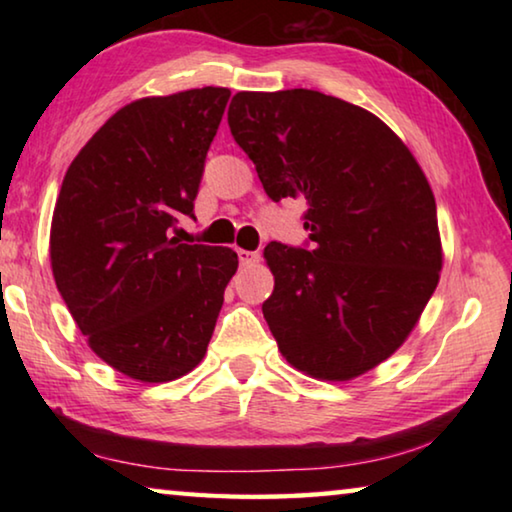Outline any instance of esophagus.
Returning a JSON list of instances; mask_svg holds the SVG:
<instances>
[{
    "instance_id": "1",
    "label": "esophagus",
    "mask_w": 512,
    "mask_h": 512,
    "mask_svg": "<svg viewBox=\"0 0 512 512\" xmlns=\"http://www.w3.org/2000/svg\"><path fill=\"white\" fill-rule=\"evenodd\" d=\"M237 255H239V264L244 268H250V266H255L259 262V253H253V250H241L239 248Z\"/></svg>"
}]
</instances>
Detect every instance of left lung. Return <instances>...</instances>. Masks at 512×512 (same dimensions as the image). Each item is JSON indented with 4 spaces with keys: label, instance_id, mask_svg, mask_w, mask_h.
<instances>
[{
    "label": "left lung",
    "instance_id": "left-lung-1",
    "mask_svg": "<svg viewBox=\"0 0 512 512\" xmlns=\"http://www.w3.org/2000/svg\"><path fill=\"white\" fill-rule=\"evenodd\" d=\"M235 142L266 194L305 198L311 250L264 248L275 287L262 311L282 357L350 381L409 339L443 268L436 198L384 121L316 90L237 92Z\"/></svg>",
    "mask_w": 512,
    "mask_h": 512
}]
</instances>
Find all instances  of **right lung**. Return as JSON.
I'll use <instances>...</instances> for the list:
<instances>
[{
    "instance_id": "right-lung-1",
    "label": "right lung",
    "mask_w": 512,
    "mask_h": 512,
    "mask_svg": "<svg viewBox=\"0 0 512 512\" xmlns=\"http://www.w3.org/2000/svg\"><path fill=\"white\" fill-rule=\"evenodd\" d=\"M228 88L144 97L119 108L69 164L49 257L56 287L110 368L142 384L192 372L237 273L232 248L169 237L194 212Z\"/></svg>"
}]
</instances>
